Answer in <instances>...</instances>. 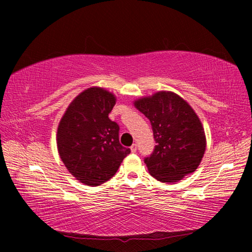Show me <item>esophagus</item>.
I'll use <instances>...</instances> for the list:
<instances>
[{"instance_id": "34e87169", "label": "esophagus", "mask_w": 252, "mask_h": 252, "mask_svg": "<svg viewBox=\"0 0 252 252\" xmlns=\"http://www.w3.org/2000/svg\"><path fill=\"white\" fill-rule=\"evenodd\" d=\"M130 149H131V152H136V144L135 143L132 144Z\"/></svg>"}]
</instances>
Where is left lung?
Listing matches in <instances>:
<instances>
[{
  "label": "left lung",
  "instance_id": "1",
  "mask_svg": "<svg viewBox=\"0 0 252 252\" xmlns=\"http://www.w3.org/2000/svg\"><path fill=\"white\" fill-rule=\"evenodd\" d=\"M151 122L157 146L144 159L158 181L173 183L199 167L207 140L202 123L186 100L171 91H159L134 101Z\"/></svg>",
  "mask_w": 252,
  "mask_h": 252
}]
</instances>
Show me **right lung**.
<instances>
[{
    "instance_id": "obj_1",
    "label": "right lung",
    "mask_w": 252,
    "mask_h": 252,
    "mask_svg": "<svg viewBox=\"0 0 252 252\" xmlns=\"http://www.w3.org/2000/svg\"><path fill=\"white\" fill-rule=\"evenodd\" d=\"M116 102V95L105 89L89 88L74 97L59 123L60 158L83 185L108 181L130 153L119 142V126L109 119Z\"/></svg>"
}]
</instances>
